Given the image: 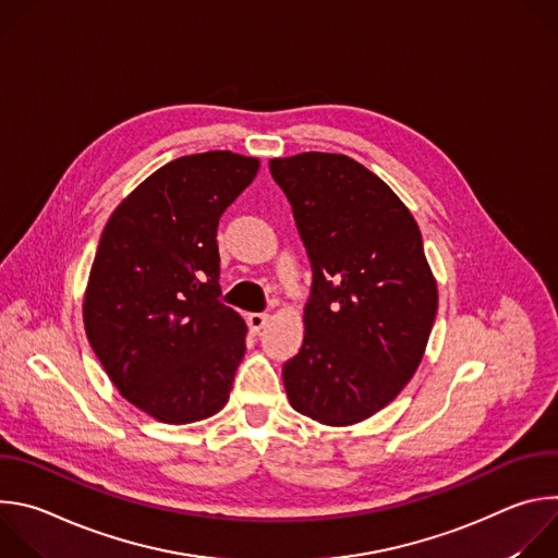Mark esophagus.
Returning <instances> with one entry per match:
<instances>
[{
    "instance_id": "esophagus-1",
    "label": "esophagus",
    "mask_w": 558,
    "mask_h": 558,
    "mask_svg": "<svg viewBox=\"0 0 558 558\" xmlns=\"http://www.w3.org/2000/svg\"><path fill=\"white\" fill-rule=\"evenodd\" d=\"M267 320H269L267 313H250V315H247L250 331H252V333H260V329H265Z\"/></svg>"
}]
</instances>
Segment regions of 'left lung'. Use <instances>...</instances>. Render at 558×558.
<instances>
[{
    "instance_id": "8db88e82",
    "label": "left lung",
    "mask_w": 558,
    "mask_h": 558,
    "mask_svg": "<svg viewBox=\"0 0 558 558\" xmlns=\"http://www.w3.org/2000/svg\"><path fill=\"white\" fill-rule=\"evenodd\" d=\"M311 260L304 342L282 366L291 407L329 426L390 404L417 371L437 315L422 231L395 192L344 154L271 158Z\"/></svg>"
}]
</instances>
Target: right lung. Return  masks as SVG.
Masks as SVG:
<instances>
[{"mask_svg": "<svg viewBox=\"0 0 558 558\" xmlns=\"http://www.w3.org/2000/svg\"><path fill=\"white\" fill-rule=\"evenodd\" d=\"M258 168L227 149L181 156L147 177L101 233L86 336L119 392L158 422H201L229 400L247 327L218 300L216 231Z\"/></svg>", "mask_w": 558, "mask_h": 558, "instance_id": "1", "label": "right lung"}]
</instances>
